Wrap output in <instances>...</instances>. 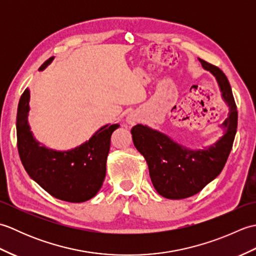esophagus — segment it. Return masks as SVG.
<instances>
[{
    "instance_id": "esophagus-1",
    "label": "esophagus",
    "mask_w": 256,
    "mask_h": 256,
    "mask_svg": "<svg viewBox=\"0 0 256 256\" xmlns=\"http://www.w3.org/2000/svg\"><path fill=\"white\" fill-rule=\"evenodd\" d=\"M138 116L136 113H130L128 116H126V123L128 124V125H131V126H133V125H135L138 123Z\"/></svg>"
}]
</instances>
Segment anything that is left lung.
Returning <instances> with one entry per match:
<instances>
[{
  "instance_id": "8db88e82",
  "label": "left lung",
  "mask_w": 256,
  "mask_h": 256,
  "mask_svg": "<svg viewBox=\"0 0 256 256\" xmlns=\"http://www.w3.org/2000/svg\"><path fill=\"white\" fill-rule=\"evenodd\" d=\"M200 62L214 76L222 99L229 106L228 118L220 125L224 135L216 143L202 150H190L148 125L138 124L131 130L135 148L148 162L154 188L167 199L192 197L214 180L224 170L236 138L238 110L229 80L218 67Z\"/></svg>"
}]
</instances>
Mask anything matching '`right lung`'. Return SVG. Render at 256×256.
Returning <instances> with one entry per match:
<instances>
[{"label":"right lung","instance_id":"add662e5","mask_svg":"<svg viewBox=\"0 0 256 256\" xmlns=\"http://www.w3.org/2000/svg\"><path fill=\"white\" fill-rule=\"evenodd\" d=\"M50 58L40 68L52 64ZM30 90L22 94L16 116L18 148L22 164L30 177L52 197L68 202H84L101 189L106 172V158L112 133L120 124H106L89 140L68 150L46 148L34 138L28 124Z\"/></svg>","mask_w":256,"mask_h":256}]
</instances>
